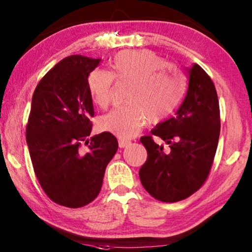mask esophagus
I'll return each mask as SVG.
<instances>
[{"label":"esophagus","mask_w":252,"mask_h":252,"mask_svg":"<svg viewBox=\"0 0 252 252\" xmlns=\"http://www.w3.org/2000/svg\"><path fill=\"white\" fill-rule=\"evenodd\" d=\"M131 144V141L129 140H125V139H120L119 140V146L121 148H125V147H127Z\"/></svg>","instance_id":"1"}]
</instances>
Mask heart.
Here are the masks:
<instances>
[{"label": "heart", "mask_w": 252, "mask_h": 252, "mask_svg": "<svg viewBox=\"0 0 252 252\" xmlns=\"http://www.w3.org/2000/svg\"><path fill=\"white\" fill-rule=\"evenodd\" d=\"M111 73L95 69L87 79L93 102L100 108L111 103L114 79L130 84L126 103L104 115L99 129L120 139H131L147 122L157 123L167 119L179 106L186 90L182 73L152 51H126L112 60Z\"/></svg>", "instance_id": "obj_1"}]
</instances>
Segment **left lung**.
<instances>
[{
    "instance_id": "1",
    "label": "left lung",
    "mask_w": 252,
    "mask_h": 252,
    "mask_svg": "<svg viewBox=\"0 0 252 252\" xmlns=\"http://www.w3.org/2000/svg\"><path fill=\"white\" fill-rule=\"evenodd\" d=\"M189 86L174 118L150 131L168 145H157L152 136L140 138L147 160L139 178L148 193L164 202L183 200L207 179L220 138L217 93L212 79L198 64L188 69Z\"/></svg>"
}]
</instances>
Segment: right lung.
Returning <instances> with one entry per match:
<instances>
[{"label":"right lung","instance_id":"1","mask_svg":"<svg viewBox=\"0 0 252 252\" xmlns=\"http://www.w3.org/2000/svg\"><path fill=\"white\" fill-rule=\"evenodd\" d=\"M100 59L71 55L45 74L33 92L26 129L33 171L51 200L70 208L98 196L119 144L110 132L88 139L94 116L87 79ZM81 142L90 152H78Z\"/></svg>","mask_w":252,"mask_h":252}]
</instances>
